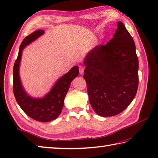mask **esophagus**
<instances>
[{"mask_svg": "<svg viewBox=\"0 0 158 158\" xmlns=\"http://www.w3.org/2000/svg\"><path fill=\"white\" fill-rule=\"evenodd\" d=\"M79 73L81 74V75H82V74L83 73V72H84L85 67L83 66H80L79 67Z\"/></svg>", "mask_w": 158, "mask_h": 158, "instance_id": "1", "label": "esophagus"}]
</instances>
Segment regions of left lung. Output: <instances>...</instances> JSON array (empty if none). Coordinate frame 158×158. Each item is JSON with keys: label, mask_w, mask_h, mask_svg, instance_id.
<instances>
[{"label": "left lung", "mask_w": 158, "mask_h": 158, "mask_svg": "<svg viewBox=\"0 0 158 158\" xmlns=\"http://www.w3.org/2000/svg\"><path fill=\"white\" fill-rule=\"evenodd\" d=\"M83 78L90 105L102 117L118 115L135 98L139 86V60L135 41L121 22L113 38L98 45L84 61Z\"/></svg>", "instance_id": "left-lung-1"}]
</instances>
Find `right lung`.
Segmentation results:
<instances>
[{
	"mask_svg": "<svg viewBox=\"0 0 158 158\" xmlns=\"http://www.w3.org/2000/svg\"><path fill=\"white\" fill-rule=\"evenodd\" d=\"M44 33L43 30H38L23 40L19 47L18 58L15 60L13 70V89L17 102L26 115L32 119L41 122H48L56 119L64 106V98L73 79L79 75V67L75 66L56 83L51 91L44 98H32L23 90L19 77V66L22 52L24 47Z\"/></svg>",
	"mask_w": 158,
	"mask_h": 158,
	"instance_id": "right-lung-1",
	"label": "right lung"
}]
</instances>
